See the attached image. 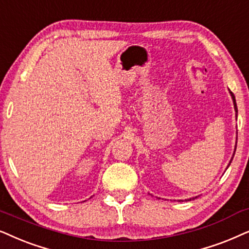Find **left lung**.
<instances>
[{
	"label": "left lung",
	"instance_id": "1",
	"mask_svg": "<svg viewBox=\"0 0 249 249\" xmlns=\"http://www.w3.org/2000/svg\"><path fill=\"white\" fill-rule=\"evenodd\" d=\"M229 91H230V90H229ZM230 95H231V97H232V101H233V106H234V111H235V118H237V113H238V108H237V103H235V97H234V95H233V93H232V91H230ZM235 148H237V143H235V147H234V152H235ZM234 152H233V156H232V158H231L230 162H229V164H228V167H229V166H230L231 161H232V159H233V157H234ZM196 198H198V196H193V198H190V199H185V201H190V200H195V199H196ZM180 201H182V200H180Z\"/></svg>",
	"mask_w": 249,
	"mask_h": 249
}]
</instances>
